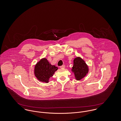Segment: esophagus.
Listing matches in <instances>:
<instances>
[{
	"instance_id": "obj_1",
	"label": "esophagus",
	"mask_w": 121,
	"mask_h": 121,
	"mask_svg": "<svg viewBox=\"0 0 121 121\" xmlns=\"http://www.w3.org/2000/svg\"><path fill=\"white\" fill-rule=\"evenodd\" d=\"M65 65H62V66H60V68H61V69H63V68H65Z\"/></svg>"
}]
</instances>
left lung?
<instances>
[{
	"mask_svg": "<svg viewBox=\"0 0 121 121\" xmlns=\"http://www.w3.org/2000/svg\"><path fill=\"white\" fill-rule=\"evenodd\" d=\"M74 74L76 80H81L88 73L89 69L88 65L80 57L78 56L73 60V66L71 69Z\"/></svg>",
	"mask_w": 121,
	"mask_h": 121,
	"instance_id": "left-lung-1",
	"label": "left lung"
}]
</instances>
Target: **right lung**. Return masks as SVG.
Listing matches in <instances>:
<instances>
[{"label":"right lung","instance_id":"obj_1","mask_svg":"<svg viewBox=\"0 0 121 121\" xmlns=\"http://www.w3.org/2000/svg\"><path fill=\"white\" fill-rule=\"evenodd\" d=\"M58 69L55 65H52L46 58H43L36 64L34 73L39 81L46 83L49 82L50 78L53 76L55 72Z\"/></svg>","mask_w":121,"mask_h":121}]
</instances>
